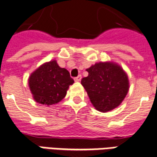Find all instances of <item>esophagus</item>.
I'll return each mask as SVG.
<instances>
[{
	"label": "esophagus",
	"mask_w": 157,
	"mask_h": 157,
	"mask_svg": "<svg viewBox=\"0 0 157 157\" xmlns=\"http://www.w3.org/2000/svg\"><path fill=\"white\" fill-rule=\"evenodd\" d=\"M81 80V75H79V76H77L76 77H75V78H74V81H80Z\"/></svg>",
	"instance_id": "1"
}]
</instances>
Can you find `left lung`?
<instances>
[{
	"label": "left lung",
	"instance_id": "left-lung-1",
	"mask_svg": "<svg viewBox=\"0 0 157 157\" xmlns=\"http://www.w3.org/2000/svg\"><path fill=\"white\" fill-rule=\"evenodd\" d=\"M81 80L90 102L100 112L112 110L120 105L128 91V79L119 66L113 63H95L86 69Z\"/></svg>",
	"mask_w": 157,
	"mask_h": 157
}]
</instances>
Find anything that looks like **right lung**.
<instances>
[{
	"label": "right lung",
	"instance_id": "add662e5",
	"mask_svg": "<svg viewBox=\"0 0 157 157\" xmlns=\"http://www.w3.org/2000/svg\"><path fill=\"white\" fill-rule=\"evenodd\" d=\"M74 80L65 68L60 67L56 61L40 66L31 74L29 86L36 102L52 105L65 97L68 87Z\"/></svg>",
	"mask_w": 157,
	"mask_h": 157
}]
</instances>
